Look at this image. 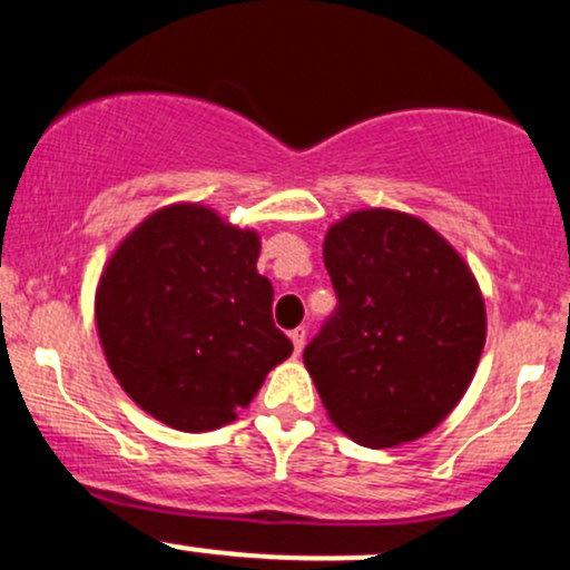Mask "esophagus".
<instances>
[{"label":"esophagus","instance_id":"34e87169","mask_svg":"<svg viewBox=\"0 0 570 570\" xmlns=\"http://www.w3.org/2000/svg\"><path fill=\"white\" fill-rule=\"evenodd\" d=\"M305 335H307L305 326H297V330L289 332V337H292V343H294V353H297V356H299V353H303V348H305Z\"/></svg>","mask_w":570,"mask_h":570}]
</instances>
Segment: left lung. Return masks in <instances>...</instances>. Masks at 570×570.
I'll return each mask as SVG.
<instances>
[{
  "instance_id": "1",
  "label": "left lung",
  "mask_w": 570,
  "mask_h": 570,
  "mask_svg": "<svg viewBox=\"0 0 570 570\" xmlns=\"http://www.w3.org/2000/svg\"><path fill=\"white\" fill-rule=\"evenodd\" d=\"M337 313L303 358L326 415L364 448L434 431L472 383L488 316L472 267L429 222L358 208L326 230Z\"/></svg>"
}]
</instances>
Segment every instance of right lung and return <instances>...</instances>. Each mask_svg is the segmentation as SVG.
<instances>
[{"label": "right lung", "instance_id": "1", "mask_svg": "<svg viewBox=\"0 0 570 570\" xmlns=\"http://www.w3.org/2000/svg\"><path fill=\"white\" fill-rule=\"evenodd\" d=\"M263 238L203 203L144 217L104 265L94 313L120 389L166 426H227L292 356L257 273Z\"/></svg>", "mask_w": 570, "mask_h": 570}]
</instances>
